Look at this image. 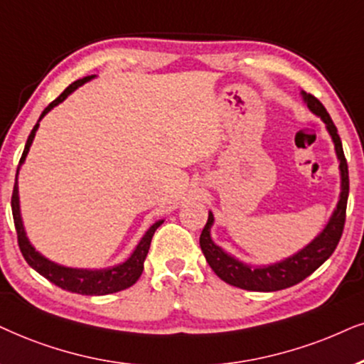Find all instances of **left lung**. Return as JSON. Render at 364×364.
Wrapping results in <instances>:
<instances>
[{
  "instance_id": "8db88e82",
  "label": "left lung",
  "mask_w": 364,
  "mask_h": 364,
  "mask_svg": "<svg viewBox=\"0 0 364 364\" xmlns=\"http://www.w3.org/2000/svg\"><path fill=\"white\" fill-rule=\"evenodd\" d=\"M301 95L311 112L316 114L317 117H321V121L326 124V129H328L331 139L334 142V151L339 161L341 193H339L338 205H336L334 211L331 213L328 223L314 237V240H311L304 248H301V250L291 257H287V259L274 262V264L269 265L245 264V262L238 260L237 257L228 254L227 250H223L220 245H216L213 238H211V227L215 223V216L211 211H208V222H206L203 232L200 235L201 252H203L211 270L223 282L245 289V291L275 292L299 284L301 280L309 277L316 269H319L333 255V252L339 243V238L343 235L349 195V176L348 163L343 153L341 137H339L338 129H336L333 119H331L324 105L314 95L307 94L304 90H301Z\"/></svg>"
}]
</instances>
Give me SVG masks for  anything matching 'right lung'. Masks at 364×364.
Wrapping results in <instances>:
<instances>
[{"label": "right lung", "mask_w": 364, "mask_h": 364, "mask_svg": "<svg viewBox=\"0 0 364 364\" xmlns=\"http://www.w3.org/2000/svg\"><path fill=\"white\" fill-rule=\"evenodd\" d=\"M94 77L95 75L84 77V79L73 82V84L68 85L67 89L63 90L52 104H48L43 112H41L38 122H36L35 127L31 129L28 139H26L25 151H23L21 154L20 164H18L15 188H13V196H11V210H13V220H15V228L18 235V245H20L21 254L25 257V260L28 262L31 269H35L40 275H43V277L48 279L52 284L58 285V287L63 289V291L82 294V296H107V294L124 291V289L131 287V285H134L137 282V279L141 277L142 270H144V260L149 252V245H151V240H153L154 232L158 230V227L164 222V220H158V222L151 225L148 232L142 235L139 243L136 245L131 257H127V260L121 262V264L107 267V269H73V267H65V265L57 264V262H52L45 255H41L40 252L31 245L30 238L26 237L25 225H23L21 210H20V193H18V173H20L21 164L25 163L26 156H28L31 142H33L36 131H38L40 127V121L47 116L53 107H57L58 104H62L63 100L72 94V92H75L79 87L84 85L85 82L94 79Z\"/></svg>", "instance_id": "right-lung-1"}]
</instances>
